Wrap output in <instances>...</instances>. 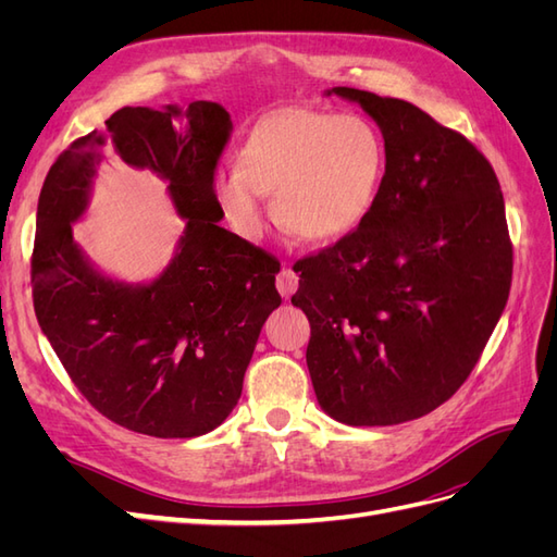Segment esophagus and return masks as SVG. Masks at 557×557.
Here are the masks:
<instances>
[{
  "mask_svg": "<svg viewBox=\"0 0 557 557\" xmlns=\"http://www.w3.org/2000/svg\"><path fill=\"white\" fill-rule=\"evenodd\" d=\"M297 285H299L297 274L293 272L290 267H283L281 272H278V276H276V288H278V293H281L283 297H290V295H295Z\"/></svg>",
  "mask_w": 557,
  "mask_h": 557,
  "instance_id": "1",
  "label": "esophagus"
}]
</instances>
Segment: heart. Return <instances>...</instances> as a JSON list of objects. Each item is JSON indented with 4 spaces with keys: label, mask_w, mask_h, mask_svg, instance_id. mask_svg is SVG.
<instances>
[{
    "label": "heart",
    "mask_w": 557,
    "mask_h": 557,
    "mask_svg": "<svg viewBox=\"0 0 557 557\" xmlns=\"http://www.w3.org/2000/svg\"><path fill=\"white\" fill-rule=\"evenodd\" d=\"M237 170L213 174L218 207L239 234L267 227L264 195H274L283 230L307 244L339 242L374 209L385 146L360 115L281 109L262 115L237 150Z\"/></svg>",
    "instance_id": "1"
}]
</instances>
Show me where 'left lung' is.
<instances>
[{
  "mask_svg": "<svg viewBox=\"0 0 557 557\" xmlns=\"http://www.w3.org/2000/svg\"><path fill=\"white\" fill-rule=\"evenodd\" d=\"M379 125L385 174L348 237L295 264L320 409L397 425L455 395L507 307L513 250L491 162L411 102L332 88Z\"/></svg>",
  "mask_w": 557,
  "mask_h": 557,
  "instance_id": "1",
  "label": "left lung"
}]
</instances>
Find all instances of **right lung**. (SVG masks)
Listing matches in <instances>:
<instances>
[{
  "mask_svg": "<svg viewBox=\"0 0 557 557\" xmlns=\"http://www.w3.org/2000/svg\"><path fill=\"white\" fill-rule=\"evenodd\" d=\"M230 127L215 102L125 107L66 148L44 181L32 256L37 320L81 395L132 432L188 440L221 425L281 305V264L221 227L211 181ZM107 149L158 173L186 221L171 264L144 284L104 275L73 242Z\"/></svg>",
  "mask_w": 557,
  "mask_h": 557,
  "instance_id": "add662e5",
  "label": "right lung"
}]
</instances>
